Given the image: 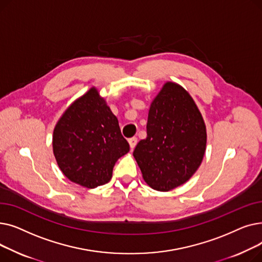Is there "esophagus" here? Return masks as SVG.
Returning <instances> with one entry per match:
<instances>
[{"instance_id":"obj_1","label":"esophagus","mask_w":262,"mask_h":262,"mask_svg":"<svg viewBox=\"0 0 262 262\" xmlns=\"http://www.w3.org/2000/svg\"><path fill=\"white\" fill-rule=\"evenodd\" d=\"M128 142H129L130 148L133 149V148L137 145V142H138V139H137L136 137H133V138H129V139H128Z\"/></svg>"}]
</instances>
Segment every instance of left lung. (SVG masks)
I'll list each match as a JSON object with an SVG mask.
<instances>
[{
  "label": "left lung",
  "instance_id": "1",
  "mask_svg": "<svg viewBox=\"0 0 262 262\" xmlns=\"http://www.w3.org/2000/svg\"><path fill=\"white\" fill-rule=\"evenodd\" d=\"M146 138L134 157L145 183L170 191L195 173L206 149V126L199 108L180 85L167 82L150 104Z\"/></svg>",
  "mask_w": 262,
  "mask_h": 262
}]
</instances>
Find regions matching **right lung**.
Here are the masks:
<instances>
[{
  "label": "right lung",
  "instance_id": "obj_1",
  "mask_svg": "<svg viewBox=\"0 0 262 262\" xmlns=\"http://www.w3.org/2000/svg\"><path fill=\"white\" fill-rule=\"evenodd\" d=\"M53 150L58 167L71 182L86 188L107 184L117 160L129 150L117 117L98 90L76 100L55 126Z\"/></svg>",
  "mask_w": 262,
  "mask_h": 262
}]
</instances>
